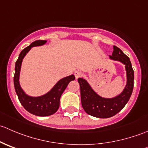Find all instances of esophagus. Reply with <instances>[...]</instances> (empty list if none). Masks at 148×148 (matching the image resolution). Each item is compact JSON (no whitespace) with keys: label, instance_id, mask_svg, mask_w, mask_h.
Masks as SVG:
<instances>
[{"label":"esophagus","instance_id":"34e87169","mask_svg":"<svg viewBox=\"0 0 148 148\" xmlns=\"http://www.w3.org/2000/svg\"><path fill=\"white\" fill-rule=\"evenodd\" d=\"M82 74V73L80 71H76L75 72H74V76H75L76 79H78L79 77H81Z\"/></svg>","mask_w":148,"mask_h":148}]
</instances>
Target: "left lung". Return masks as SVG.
<instances>
[{"label":"left lung","mask_w":148,"mask_h":148,"mask_svg":"<svg viewBox=\"0 0 148 148\" xmlns=\"http://www.w3.org/2000/svg\"><path fill=\"white\" fill-rule=\"evenodd\" d=\"M113 49L112 54L109 56V59L123 64L126 71L127 83L121 93L112 98L102 97L85 79H78L83 109L88 114L98 118H109L117 114L129 101L133 90L134 71L130 60L118 47L114 46Z\"/></svg>","instance_id":"8db88e82"}]
</instances>
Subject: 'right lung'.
Returning <instances> with one entry per match:
<instances>
[{"mask_svg": "<svg viewBox=\"0 0 148 148\" xmlns=\"http://www.w3.org/2000/svg\"><path fill=\"white\" fill-rule=\"evenodd\" d=\"M47 42L46 40H38L21 51L16 61L15 65V74L13 77L14 87L16 95L18 97L21 104L26 109L28 112L36 116L46 117L54 114L59 107L60 98L62 93L65 90L69 83L75 79L74 74L61 79L47 93L38 97H32L28 95L23 91L20 85L19 78L21 69L23 59L26 56V53L34 46H41L44 45Z\"/></svg>", "mask_w": 148, "mask_h": 148, "instance_id": "add662e5", "label": "right lung"}]
</instances>
